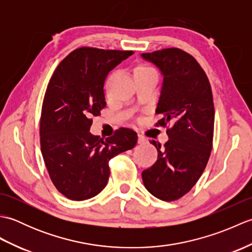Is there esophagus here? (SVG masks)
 <instances>
[{
  "label": "esophagus",
  "instance_id": "1",
  "mask_svg": "<svg viewBox=\"0 0 252 252\" xmlns=\"http://www.w3.org/2000/svg\"><path fill=\"white\" fill-rule=\"evenodd\" d=\"M137 143L138 144H146L147 143V140H146V137H144L143 135H141V134H138V138H137Z\"/></svg>",
  "mask_w": 252,
  "mask_h": 252
}]
</instances>
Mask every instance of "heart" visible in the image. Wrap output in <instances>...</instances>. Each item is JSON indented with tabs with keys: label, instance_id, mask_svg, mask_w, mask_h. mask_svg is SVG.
Returning a JSON list of instances; mask_svg holds the SVG:
<instances>
[{
	"label": "heart",
	"instance_id": "heart-1",
	"mask_svg": "<svg viewBox=\"0 0 252 252\" xmlns=\"http://www.w3.org/2000/svg\"><path fill=\"white\" fill-rule=\"evenodd\" d=\"M145 69H152V68H149V67H147V66H138L135 70H145Z\"/></svg>",
	"mask_w": 252,
	"mask_h": 252
}]
</instances>
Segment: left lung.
I'll return each instance as SVG.
<instances>
[{"instance_id": "1", "label": "left lung", "mask_w": 252, "mask_h": 252, "mask_svg": "<svg viewBox=\"0 0 252 252\" xmlns=\"http://www.w3.org/2000/svg\"><path fill=\"white\" fill-rule=\"evenodd\" d=\"M163 77L156 114L157 126L171 123L169 141L157 148L158 158L142 172L143 183L155 197L173 201L199 180L210 157L215 127L212 91L205 71L194 57L180 49L144 53Z\"/></svg>"}]
</instances>
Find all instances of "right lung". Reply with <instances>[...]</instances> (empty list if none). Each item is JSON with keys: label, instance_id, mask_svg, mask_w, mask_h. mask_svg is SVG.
<instances>
[{"label": "right lung", "instance_id": "right-lung-1", "mask_svg": "<svg viewBox=\"0 0 252 252\" xmlns=\"http://www.w3.org/2000/svg\"><path fill=\"white\" fill-rule=\"evenodd\" d=\"M132 54L80 47L57 66L47 85L40 121L41 152L53 184L69 199L99 194L108 182L109 160L136 145V132L126 127L105 141L90 132L92 117L106 106L107 74Z\"/></svg>", "mask_w": 252, "mask_h": 252}]
</instances>
